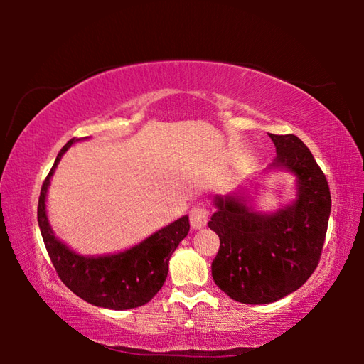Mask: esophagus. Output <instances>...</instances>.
Returning <instances> with one entry per match:
<instances>
[{
    "label": "esophagus",
    "instance_id": "esophagus-1",
    "mask_svg": "<svg viewBox=\"0 0 364 364\" xmlns=\"http://www.w3.org/2000/svg\"><path fill=\"white\" fill-rule=\"evenodd\" d=\"M189 221H191V226H193V230H202V228H205L208 221V212L205 208L196 207L189 213Z\"/></svg>",
    "mask_w": 364,
    "mask_h": 364
}]
</instances>
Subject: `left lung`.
Masks as SVG:
<instances>
[{"instance_id":"obj_1","label":"left lung","mask_w":364,"mask_h":364,"mask_svg":"<svg viewBox=\"0 0 364 364\" xmlns=\"http://www.w3.org/2000/svg\"><path fill=\"white\" fill-rule=\"evenodd\" d=\"M276 159L268 171L295 178V199L274 212L252 204L247 186L215 196L217 212L208 228L218 234L212 262L215 284L232 300L249 305L273 304L297 291L321 257L331 215L326 176L310 149L294 134H271ZM250 186L257 189V184Z\"/></svg>"}]
</instances>
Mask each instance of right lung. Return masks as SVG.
Masks as SVG:
<instances>
[{"label":"right lung","mask_w":364,"mask_h":364,"mask_svg":"<svg viewBox=\"0 0 364 364\" xmlns=\"http://www.w3.org/2000/svg\"><path fill=\"white\" fill-rule=\"evenodd\" d=\"M77 141L70 139L60 149L41 186L38 226L49 258L64 284L88 304L109 310L141 306L162 289L168 274L170 257L189 232V217L184 215L152 232L144 241L117 254L82 255L72 250L53 231L46 212V196L58 164Z\"/></svg>","instance_id":"1"}]
</instances>
